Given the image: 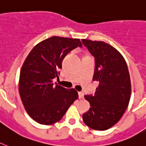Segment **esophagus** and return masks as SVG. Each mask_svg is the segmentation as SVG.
<instances>
[{
	"label": "esophagus",
	"mask_w": 146,
	"mask_h": 146,
	"mask_svg": "<svg viewBox=\"0 0 146 146\" xmlns=\"http://www.w3.org/2000/svg\"><path fill=\"white\" fill-rule=\"evenodd\" d=\"M78 97H79V98L80 99H82V98H84V93L82 92H78Z\"/></svg>",
	"instance_id": "esophagus-1"
}]
</instances>
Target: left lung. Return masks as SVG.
I'll list each match as a JSON object with an SVG mask.
<instances>
[{"label": "left lung", "mask_w": 146, "mask_h": 146, "mask_svg": "<svg viewBox=\"0 0 146 146\" xmlns=\"http://www.w3.org/2000/svg\"><path fill=\"white\" fill-rule=\"evenodd\" d=\"M82 41L96 59L92 79L98 82L94 96H84L91 107L82 117L90 128L104 131L117 123L127 109L131 94L129 69L122 54L108 43Z\"/></svg>", "instance_id": "obj_1"}]
</instances>
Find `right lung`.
<instances>
[{
    "mask_svg": "<svg viewBox=\"0 0 146 146\" xmlns=\"http://www.w3.org/2000/svg\"><path fill=\"white\" fill-rule=\"evenodd\" d=\"M82 47L79 39L54 36L36 44L24 61L19 78V93L28 115L42 125L62 118L78 98L75 89L53 83L70 51Z\"/></svg>",
    "mask_w": 146,
    "mask_h": 146,
    "instance_id": "add662e5",
    "label": "right lung"
}]
</instances>
